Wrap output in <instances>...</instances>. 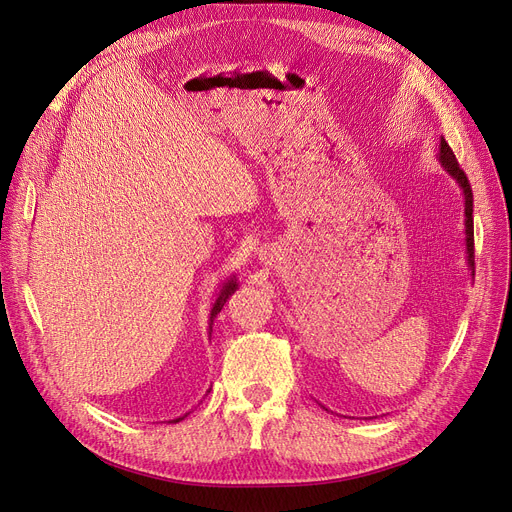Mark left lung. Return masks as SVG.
I'll list each match as a JSON object with an SVG mask.
<instances>
[{
    "label": "left lung",
    "mask_w": 512,
    "mask_h": 512,
    "mask_svg": "<svg viewBox=\"0 0 512 512\" xmlns=\"http://www.w3.org/2000/svg\"><path fill=\"white\" fill-rule=\"evenodd\" d=\"M440 161L442 166L446 168V172L461 184L463 193H465V232H467V261L471 265V270L475 272V240H473V191L467 174L463 172V168L456 161V155L452 153V149L448 147V143L442 139L440 141Z\"/></svg>",
    "instance_id": "left-lung-1"
}]
</instances>
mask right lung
<instances>
[{
  "label": "right lung",
  "mask_w": 512,
  "mask_h": 512,
  "mask_svg": "<svg viewBox=\"0 0 512 512\" xmlns=\"http://www.w3.org/2000/svg\"><path fill=\"white\" fill-rule=\"evenodd\" d=\"M236 290V280H230V282H226L224 284V288H222V292H220V297H218V301H215V305H213V309H211V321H213V317L218 315L220 311H222V307H224V303H226V299L230 297V294ZM186 417V415H184ZM184 417H178V419H172V421H168V423H178V421H182Z\"/></svg>",
  "instance_id": "add662e5"
}]
</instances>
